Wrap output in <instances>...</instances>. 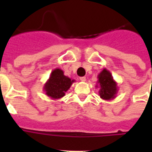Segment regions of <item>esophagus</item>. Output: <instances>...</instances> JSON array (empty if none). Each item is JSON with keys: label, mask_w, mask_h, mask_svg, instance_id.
<instances>
[{"label": "esophagus", "mask_w": 152, "mask_h": 152, "mask_svg": "<svg viewBox=\"0 0 152 152\" xmlns=\"http://www.w3.org/2000/svg\"><path fill=\"white\" fill-rule=\"evenodd\" d=\"M80 81H82V82H84V81H86V77H84V76H82V77H80Z\"/></svg>", "instance_id": "obj_1"}]
</instances>
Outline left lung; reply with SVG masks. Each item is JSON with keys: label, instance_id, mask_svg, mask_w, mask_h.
I'll return each mask as SVG.
<instances>
[{"label": "left lung", "instance_id": "8db88e82", "mask_svg": "<svg viewBox=\"0 0 152 152\" xmlns=\"http://www.w3.org/2000/svg\"><path fill=\"white\" fill-rule=\"evenodd\" d=\"M96 88H99V94L101 99L104 100H111L115 99L118 91V83L113 80L112 74L106 69H103L98 75Z\"/></svg>", "mask_w": 152, "mask_h": 152}]
</instances>
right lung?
Here are the masks:
<instances>
[{"mask_svg":"<svg viewBox=\"0 0 152 152\" xmlns=\"http://www.w3.org/2000/svg\"><path fill=\"white\" fill-rule=\"evenodd\" d=\"M75 80L64 76V72L60 69H53L50 78L43 86L44 92L52 99H59L64 97Z\"/></svg>","mask_w":152,"mask_h":152,"instance_id":"add662e5","label":"right lung"}]
</instances>
